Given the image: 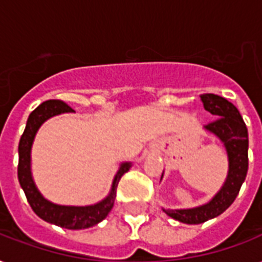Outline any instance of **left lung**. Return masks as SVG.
<instances>
[{"instance_id":"8db88e82","label":"left lung","mask_w":262,"mask_h":262,"mask_svg":"<svg viewBox=\"0 0 262 262\" xmlns=\"http://www.w3.org/2000/svg\"><path fill=\"white\" fill-rule=\"evenodd\" d=\"M201 102L204 108L216 117L215 121L205 125L204 129L215 135L223 143L228 159V171L223 186L207 204L187 209L162 208L166 215L186 224L204 223L222 215L236 199L241 186L245 182L249 166L248 127L238 108L227 99L213 94L201 95Z\"/></svg>"}]
</instances>
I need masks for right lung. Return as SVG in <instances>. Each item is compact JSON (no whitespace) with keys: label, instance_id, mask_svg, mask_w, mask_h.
Wrapping results in <instances>:
<instances>
[{"label":"right lung","instance_id":"add662e5","mask_svg":"<svg viewBox=\"0 0 262 262\" xmlns=\"http://www.w3.org/2000/svg\"><path fill=\"white\" fill-rule=\"evenodd\" d=\"M63 113H75L62 100H47L38 106L28 117L26 130L23 133L20 143H18V167L17 177L20 186L26 193V197L30 203L32 211L47 223L55 224L58 227L68 230H84L90 228L95 224L100 223L114 207L117 186L121 177L127 172L132 167V162H123L119 164V168L111 183L110 193L100 200L99 203L85 207H76V205H59L49 201L43 197L39 189L35 185L31 171V149L34 144L35 136L39 127L46 122L47 119Z\"/></svg>","mask_w":262,"mask_h":262}]
</instances>
